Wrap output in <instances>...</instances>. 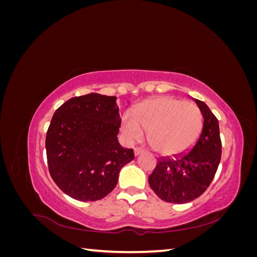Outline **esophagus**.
I'll return each mask as SVG.
<instances>
[{
  "mask_svg": "<svg viewBox=\"0 0 257 257\" xmlns=\"http://www.w3.org/2000/svg\"><path fill=\"white\" fill-rule=\"evenodd\" d=\"M144 152V150L142 149V148H135V149H134V154L136 155V157H137V155H139V154H141V153H143Z\"/></svg>",
  "mask_w": 257,
  "mask_h": 257,
  "instance_id": "1",
  "label": "esophagus"
}]
</instances>
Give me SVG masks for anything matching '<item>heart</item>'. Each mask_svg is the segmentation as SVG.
<instances>
[{
	"label": "heart",
	"instance_id": "b5f03b06",
	"mask_svg": "<svg viewBox=\"0 0 257 257\" xmlns=\"http://www.w3.org/2000/svg\"><path fill=\"white\" fill-rule=\"evenodd\" d=\"M203 126L198 108L182 99L161 97L142 104L122 118V133L128 142L143 137L148 131V142L163 155L185 152L196 142Z\"/></svg>",
	"mask_w": 257,
	"mask_h": 257
}]
</instances>
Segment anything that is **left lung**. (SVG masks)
Listing matches in <instances>:
<instances>
[{
    "label": "left lung",
    "instance_id": "8db88e82",
    "mask_svg": "<svg viewBox=\"0 0 257 257\" xmlns=\"http://www.w3.org/2000/svg\"><path fill=\"white\" fill-rule=\"evenodd\" d=\"M204 116L200 136L190 152L175 159H161L149 176L153 192L166 203L185 204L198 198L213 180L222 154L219 121L199 99Z\"/></svg>",
    "mask_w": 257,
    "mask_h": 257
}]
</instances>
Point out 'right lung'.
Listing matches in <instances>:
<instances>
[{
	"label": "right lung",
	"instance_id": "add662e5",
	"mask_svg": "<svg viewBox=\"0 0 257 257\" xmlns=\"http://www.w3.org/2000/svg\"><path fill=\"white\" fill-rule=\"evenodd\" d=\"M121 119L115 96H76L54 112L46 135L49 174L59 189L80 201L107 196L133 149L118 142Z\"/></svg>",
	"mask_w": 257,
	"mask_h": 257
}]
</instances>
